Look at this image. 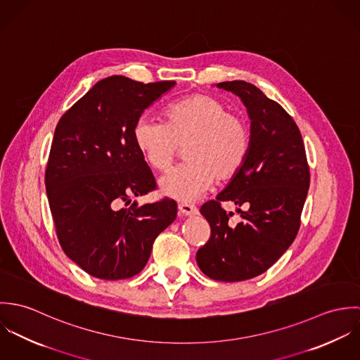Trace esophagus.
I'll return each mask as SVG.
<instances>
[{"label":"esophagus","instance_id":"esophagus-1","mask_svg":"<svg viewBox=\"0 0 360 360\" xmlns=\"http://www.w3.org/2000/svg\"><path fill=\"white\" fill-rule=\"evenodd\" d=\"M179 210H180V213H183L186 216H193V214L198 213L197 206L194 205V204H190V202L179 204Z\"/></svg>","mask_w":360,"mask_h":360}]
</instances>
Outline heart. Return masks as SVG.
Segmentation results:
<instances>
[{
	"instance_id": "heart-1",
	"label": "heart",
	"mask_w": 360,
	"mask_h": 360,
	"mask_svg": "<svg viewBox=\"0 0 360 360\" xmlns=\"http://www.w3.org/2000/svg\"><path fill=\"white\" fill-rule=\"evenodd\" d=\"M137 148L156 170H166L186 146L187 160L160 179L165 194L191 201L217 181L236 177L251 151L247 120L206 94L170 103L165 120L141 116L134 126Z\"/></svg>"
}]
</instances>
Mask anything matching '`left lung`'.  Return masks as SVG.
Here are the masks:
<instances>
[{"label":"left lung","instance_id":"obj_1","mask_svg":"<svg viewBox=\"0 0 360 360\" xmlns=\"http://www.w3.org/2000/svg\"><path fill=\"white\" fill-rule=\"evenodd\" d=\"M217 87L237 94L251 117V151L240 173L200 212L210 238L197 263L217 281H244L264 273L295 240L308 195L310 173L301 131L280 103L243 80ZM239 206L242 221L228 220L221 202ZM245 209L243 210L242 207Z\"/></svg>","mask_w":360,"mask_h":360}]
</instances>
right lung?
<instances>
[{"instance_id":"right-lung-1","label":"right lung","mask_w":360,"mask_h":360,"mask_svg":"<svg viewBox=\"0 0 360 360\" xmlns=\"http://www.w3.org/2000/svg\"><path fill=\"white\" fill-rule=\"evenodd\" d=\"M174 82L100 80L59 119L46 169L55 233L63 252L86 273L123 280L147 264L155 238L177 214L165 197L137 206L130 198L156 188L133 137L144 109Z\"/></svg>"}]
</instances>
